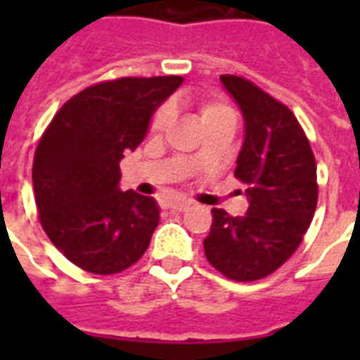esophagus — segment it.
I'll list each match as a JSON object with an SVG mask.
<instances>
[{
  "mask_svg": "<svg viewBox=\"0 0 360 360\" xmlns=\"http://www.w3.org/2000/svg\"><path fill=\"white\" fill-rule=\"evenodd\" d=\"M189 205H191L189 202H184V200H182V202H171L167 207H169L173 212H184V211H187V209H189Z\"/></svg>",
  "mask_w": 360,
  "mask_h": 360,
  "instance_id": "34e87169",
  "label": "esophagus"
}]
</instances>
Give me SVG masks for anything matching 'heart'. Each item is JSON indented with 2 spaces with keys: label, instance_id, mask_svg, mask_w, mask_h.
<instances>
[{
  "label": "heart",
  "instance_id": "b5f03b06",
  "mask_svg": "<svg viewBox=\"0 0 360 360\" xmlns=\"http://www.w3.org/2000/svg\"><path fill=\"white\" fill-rule=\"evenodd\" d=\"M224 113H232L231 110H229L225 104H219V103H207L203 104L202 106V119L207 120V119H212V117H218V115H224ZM171 117V111L169 108H160V110L155 113V117H153L151 120V129L153 131H160L162 128H164L165 124H167V120H169Z\"/></svg>",
  "mask_w": 360,
  "mask_h": 360
}]
</instances>
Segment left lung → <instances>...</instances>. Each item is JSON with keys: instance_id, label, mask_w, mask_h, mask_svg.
Instances as JSON below:
<instances>
[{"instance_id": "1", "label": "left lung", "mask_w": 360, "mask_h": 360, "mask_svg": "<svg viewBox=\"0 0 360 360\" xmlns=\"http://www.w3.org/2000/svg\"><path fill=\"white\" fill-rule=\"evenodd\" d=\"M219 81L245 120L234 176L247 187L249 209L245 216L212 209L203 249L229 279L256 281L287 262L310 227L317 205L316 158L285 104L238 75Z\"/></svg>"}]
</instances>
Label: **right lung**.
I'll list each match as a JSON object with an SVG mask.
<instances>
[{"label": "right lung", "instance_id": "add662e5", "mask_svg": "<svg viewBox=\"0 0 360 360\" xmlns=\"http://www.w3.org/2000/svg\"><path fill=\"white\" fill-rule=\"evenodd\" d=\"M184 77H124L72 97L41 136L32 180L41 225L73 265L117 274L141 259L160 219L151 196L119 187V164Z\"/></svg>", "mask_w": 360, "mask_h": 360}]
</instances>
